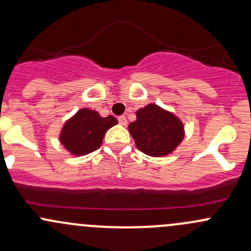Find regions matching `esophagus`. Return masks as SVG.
<instances>
[{
    "instance_id": "34e87169",
    "label": "esophagus",
    "mask_w": 251,
    "mask_h": 251,
    "mask_svg": "<svg viewBox=\"0 0 251 251\" xmlns=\"http://www.w3.org/2000/svg\"><path fill=\"white\" fill-rule=\"evenodd\" d=\"M118 121H119L120 125H123V126H126V125H127V120H126V117H125V115H120V117L118 118Z\"/></svg>"
}]
</instances>
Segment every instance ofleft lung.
I'll use <instances>...</instances> for the list:
<instances>
[{"label":"left lung","instance_id":"left-lung-1","mask_svg":"<svg viewBox=\"0 0 251 251\" xmlns=\"http://www.w3.org/2000/svg\"><path fill=\"white\" fill-rule=\"evenodd\" d=\"M137 120L128 125V131L137 148L145 155H169L182 142L183 124L173 113L150 103L136 112Z\"/></svg>","mask_w":251,"mask_h":251}]
</instances>
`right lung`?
Wrapping results in <instances>:
<instances>
[{
    "instance_id": "1",
    "label": "right lung",
    "mask_w": 251,
    "mask_h": 251,
    "mask_svg": "<svg viewBox=\"0 0 251 251\" xmlns=\"http://www.w3.org/2000/svg\"><path fill=\"white\" fill-rule=\"evenodd\" d=\"M117 124L112 115L102 118L96 111L82 108L64 124L59 140L71 155H87L101 147L104 133Z\"/></svg>"
}]
</instances>
